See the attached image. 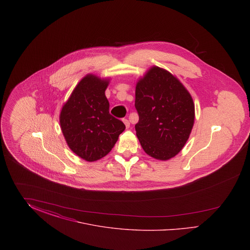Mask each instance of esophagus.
Wrapping results in <instances>:
<instances>
[{
    "instance_id": "obj_1",
    "label": "esophagus",
    "mask_w": 250,
    "mask_h": 250,
    "mask_svg": "<svg viewBox=\"0 0 250 250\" xmlns=\"http://www.w3.org/2000/svg\"><path fill=\"white\" fill-rule=\"evenodd\" d=\"M123 122H124V124L125 125V127L126 128H128L129 126H130V123H129V121L127 119H123Z\"/></svg>"
}]
</instances>
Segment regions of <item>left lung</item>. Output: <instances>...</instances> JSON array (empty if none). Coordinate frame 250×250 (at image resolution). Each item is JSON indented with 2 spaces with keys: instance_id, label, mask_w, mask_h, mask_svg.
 Wrapping results in <instances>:
<instances>
[{
  "instance_id": "obj_1",
  "label": "left lung",
  "mask_w": 250,
  "mask_h": 250,
  "mask_svg": "<svg viewBox=\"0 0 250 250\" xmlns=\"http://www.w3.org/2000/svg\"><path fill=\"white\" fill-rule=\"evenodd\" d=\"M137 137L144 152L159 160L178 154L188 142L195 106L185 86L172 74L151 67L136 85Z\"/></svg>"
}]
</instances>
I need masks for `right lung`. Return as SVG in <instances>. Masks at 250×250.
<instances>
[{"mask_svg":"<svg viewBox=\"0 0 250 250\" xmlns=\"http://www.w3.org/2000/svg\"><path fill=\"white\" fill-rule=\"evenodd\" d=\"M108 80L89 74L78 83L60 113L61 129L67 145L86 161L107 155L125 129L109 114L105 95Z\"/></svg>","mask_w":250,"mask_h":250,"instance_id":"right-lung-1","label":"right lung"}]
</instances>
